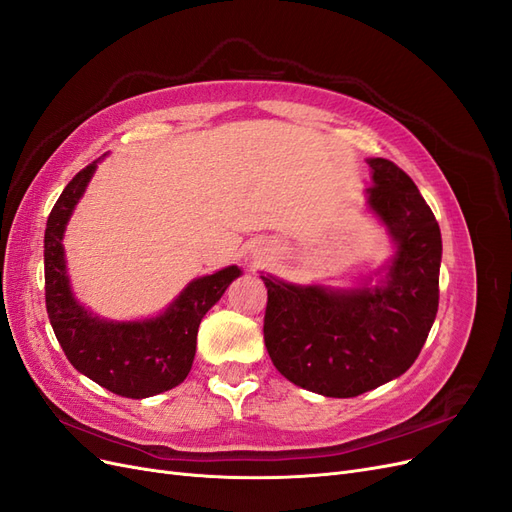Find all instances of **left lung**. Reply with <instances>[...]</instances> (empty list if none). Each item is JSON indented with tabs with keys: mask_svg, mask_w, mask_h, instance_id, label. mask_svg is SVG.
I'll return each instance as SVG.
<instances>
[{
	"mask_svg": "<svg viewBox=\"0 0 512 512\" xmlns=\"http://www.w3.org/2000/svg\"><path fill=\"white\" fill-rule=\"evenodd\" d=\"M367 205L397 252L369 288L267 286L265 346L277 371L324 397H356L410 369L438 314L442 237L425 198L397 164L369 158Z\"/></svg>",
	"mask_w": 512,
	"mask_h": 512,
	"instance_id": "1",
	"label": "left lung"
}]
</instances>
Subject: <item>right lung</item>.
<instances>
[{
	"instance_id": "add662e5",
	"label": "right lung",
	"mask_w": 512,
	"mask_h": 512,
	"mask_svg": "<svg viewBox=\"0 0 512 512\" xmlns=\"http://www.w3.org/2000/svg\"><path fill=\"white\" fill-rule=\"evenodd\" d=\"M100 158L79 170L46 220L44 297L59 346L81 374L115 395L143 399L175 389L190 374L198 324L241 275L226 267L198 277L156 318L113 322L98 318L74 299L64 256V230Z\"/></svg>"
}]
</instances>
